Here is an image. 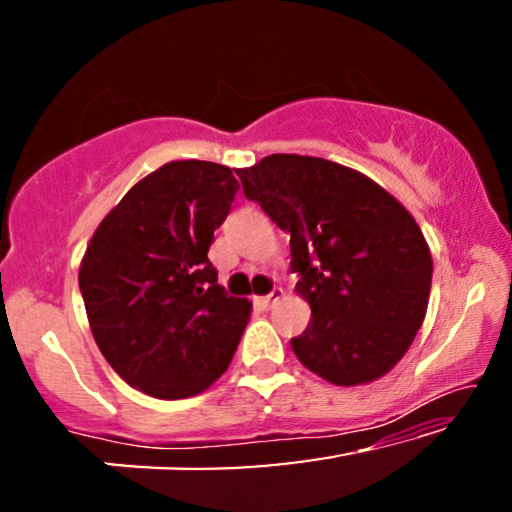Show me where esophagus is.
I'll return each instance as SVG.
<instances>
[{
  "mask_svg": "<svg viewBox=\"0 0 512 512\" xmlns=\"http://www.w3.org/2000/svg\"><path fill=\"white\" fill-rule=\"evenodd\" d=\"M282 298H284V291H282V289H275V291H272V293H270V296L256 298V303H258V305H261V307H263V310H270V307H272V305H275V303H279V300H282Z\"/></svg>",
  "mask_w": 512,
  "mask_h": 512,
  "instance_id": "obj_1",
  "label": "esophagus"
}]
</instances>
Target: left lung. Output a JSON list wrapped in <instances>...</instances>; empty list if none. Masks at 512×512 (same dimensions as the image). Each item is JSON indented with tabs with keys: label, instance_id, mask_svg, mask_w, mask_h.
Here are the masks:
<instances>
[{
	"label": "left lung",
	"instance_id": "left-lung-1",
	"mask_svg": "<svg viewBox=\"0 0 512 512\" xmlns=\"http://www.w3.org/2000/svg\"><path fill=\"white\" fill-rule=\"evenodd\" d=\"M235 172L244 195L291 235L296 291L312 307L291 340L298 361L338 387L387 375L429 305L433 261L415 216L333 160L272 153Z\"/></svg>",
	"mask_w": 512,
	"mask_h": 512
}]
</instances>
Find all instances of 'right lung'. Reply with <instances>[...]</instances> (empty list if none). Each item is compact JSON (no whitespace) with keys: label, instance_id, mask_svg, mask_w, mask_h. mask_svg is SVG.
I'll list each match as a JSON object with an SVG mask.
<instances>
[{"label":"right lung","instance_id":"obj_1","mask_svg":"<svg viewBox=\"0 0 512 512\" xmlns=\"http://www.w3.org/2000/svg\"><path fill=\"white\" fill-rule=\"evenodd\" d=\"M240 184L209 160H172L137 181L90 237L79 289L109 366L153 398L202 394L226 373L247 298L226 296L207 251Z\"/></svg>","mask_w":512,"mask_h":512}]
</instances>
